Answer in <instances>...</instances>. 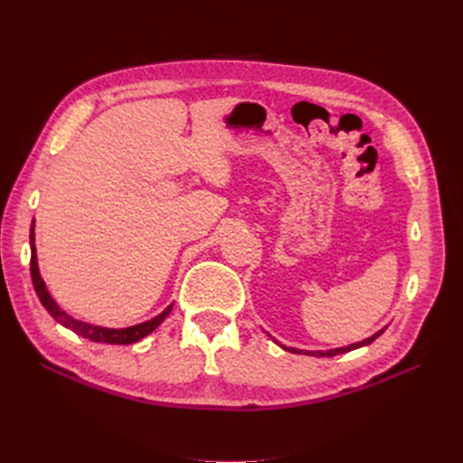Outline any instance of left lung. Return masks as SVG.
<instances>
[{"instance_id": "obj_1", "label": "left lung", "mask_w": 463, "mask_h": 463, "mask_svg": "<svg viewBox=\"0 0 463 463\" xmlns=\"http://www.w3.org/2000/svg\"><path fill=\"white\" fill-rule=\"evenodd\" d=\"M384 332V328L383 330H378L376 334H373L371 338H367V340H363V342H357V344H352V345H345V347H335V349H328V352H303V349H296V347H286V345H282L284 349H288V352H291V354H305V355H313V357H334V355H340V354H347V352H354V349H357V347H363V345H369L371 342H374L378 335H381Z\"/></svg>"}]
</instances>
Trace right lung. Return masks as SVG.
Returning a JSON list of instances; mask_svg holds the SVG:
<instances>
[{
  "instance_id": "1",
  "label": "right lung",
  "mask_w": 463,
  "mask_h": 463,
  "mask_svg": "<svg viewBox=\"0 0 463 463\" xmlns=\"http://www.w3.org/2000/svg\"><path fill=\"white\" fill-rule=\"evenodd\" d=\"M31 276H33V286L36 289V296L40 299V303L46 307V311L63 325L65 328L73 330L75 334L82 335V338H89L90 342H100V344H118V345H128V344H135L145 335H148L152 330H156L164 318L170 315L174 303L164 309L158 317H154L146 322H141V325L135 326H128V328H104V326H94L89 325V322H82L73 318L71 315H67L63 309H60V305L53 301V298L50 296V291L46 289L44 279L40 276L38 270V260H36V245H34V222L31 226Z\"/></svg>"
}]
</instances>
